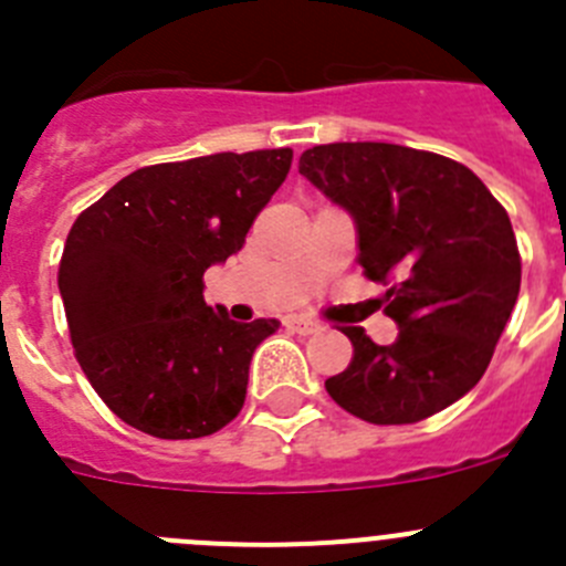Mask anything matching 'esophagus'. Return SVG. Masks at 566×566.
Here are the masks:
<instances>
[{
	"mask_svg": "<svg viewBox=\"0 0 566 566\" xmlns=\"http://www.w3.org/2000/svg\"><path fill=\"white\" fill-rule=\"evenodd\" d=\"M286 326L292 328V332L303 334V337H308V334H317L323 332V326H319L317 319H308V317H289Z\"/></svg>",
	"mask_w": 566,
	"mask_h": 566,
	"instance_id": "obj_1",
	"label": "esophagus"
}]
</instances>
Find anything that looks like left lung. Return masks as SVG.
Masks as SVG:
<instances>
[{
    "mask_svg": "<svg viewBox=\"0 0 566 566\" xmlns=\"http://www.w3.org/2000/svg\"><path fill=\"white\" fill-rule=\"evenodd\" d=\"M300 175L354 218L359 266L388 286L399 326L391 345L345 326L354 357L326 391L374 424L444 411L488 371L516 306L522 258L504 207L464 164L399 144H319Z\"/></svg>",
    "mask_w": 566,
    "mask_h": 566,
    "instance_id": "left-lung-1",
    "label": "left lung"
}]
</instances>
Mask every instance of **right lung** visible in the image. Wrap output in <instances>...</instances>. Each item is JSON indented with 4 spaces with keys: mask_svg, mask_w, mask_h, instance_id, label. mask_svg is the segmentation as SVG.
I'll return each mask as SVG.
<instances>
[{
    "mask_svg": "<svg viewBox=\"0 0 566 566\" xmlns=\"http://www.w3.org/2000/svg\"><path fill=\"white\" fill-rule=\"evenodd\" d=\"M292 149L214 153L129 172L76 218L59 263L76 359L109 411L158 439L221 431L277 319L207 306L203 272L240 252Z\"/></svg>",
    "mask_w": 566,
    "mask_h": 566,
    "instance_id": "add662e5",
    "label": "right lung"
}]
</instances>
